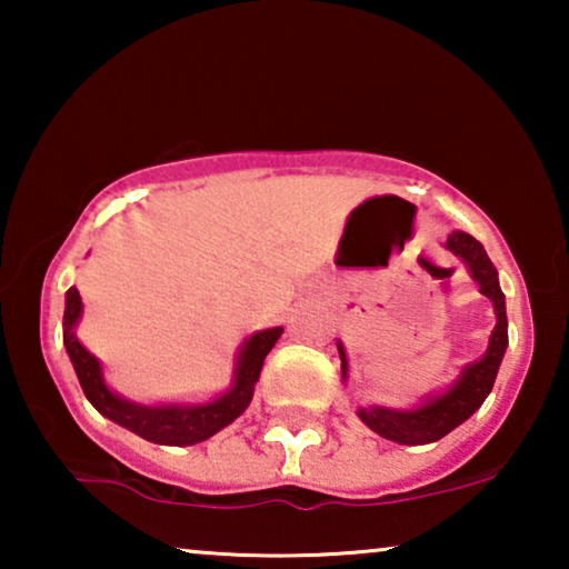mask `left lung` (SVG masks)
Instances as JSON below:
<instances>
[{
  "label": "left lung",
  "instance_id": "8db88e82",
  "mask_svg": "<svg viewBox=\"0 0 569 569\" xmlns=\"http://www.w3.org/2000/svg\"><path fill=\"white\" fill-rule=\"evenodd\" d=\"M448 248L456 256H461L469 267L471 277L477 279L481 287V295H487L495 302L497 326L489 339V349L485 357L477 362H471L463 370V376L458 378L453 388H448L446 393L435 396L422 407L409 409V411H396L383 407H362L357 409V415L372 432H378L380 438L401 442V446H425V442L440 440L442 435L456 430L458 425L466 422L473 411H477L485 399L492 391L497 370H500L505 347H508V313H505V295L497 282V269L489 261L485 246L477 238H471L469 232L456 230L448 238ZM341 357V376L347 378V355L339 345Z\"/></svg>",
  "mask_w": 569,
  "mask_h": 569
}]
</instances>
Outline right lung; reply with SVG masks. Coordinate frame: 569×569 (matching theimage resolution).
<instances>
[{"label":"right lung","instance_id":"1","mask_svg":"<svg viewBox=\"0 0 569 569\" xmlns=\"http://www.w3.org/2000/svg\"><path fill=\"white\" fill-rule=\"evenodd\" d=\"M82 313L80 292L74 287L67 290V308H64V347L69 360L74 365L77 378L88 401L96 407L100 415L111 419V422L127 427L137 432L139 438L160 442V446H193L212 438L222 427H228L232 419H238L248 409L253 399V386L261 376L263 360L282 337V326L253 333L246 341L243 352L238 357L236 368V386L220 399L209 403H170V407H142V403H131L127 399L108 391L100 376V365L88 349H84L74 337V323Z\"/></svg>","mask_w":569,"mask_h":569}]
</instances>
